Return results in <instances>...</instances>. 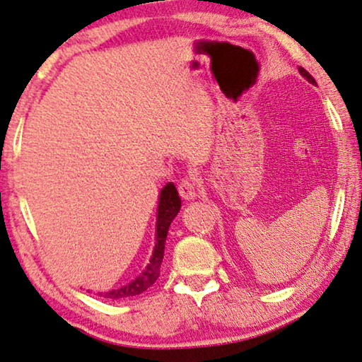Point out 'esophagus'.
Returning <instances> with one entry per match:
<instances>
[{"label":"esophagus","instance_id":"1","mask_svg":"<svg viewBox=\"0 0 362 362\" xmlns=\"http://www.w3.org/2000/svg\"><path fill=\"white\" fill-rule=\"evenodd\" d=\"M179 195L183 199H195L198 197V188L192 177H183L179 182Z\"/></svg>","mask_w":362,"mask_h":362}]
</instances>
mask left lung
Listing matches in <instances>:
<instances>
[{
  "mask_svg": "<svg viewBox=\"0 0 362 362\" xmlns=\"http://www.w3.org/2000/svg\"><path fill=\"white\" fill-rule=\"evenodd\" d=\"M299 71H300V74H302V76H304L307 81H309V83H312V84H314L315 83V79L314 78H312L310 76V74H309V71H305V69L304 68H300L299 66Z\"/></svg>",
  "mask_w": 362,
  "mask_h": 362,
  "instance_id": "left-lung-1",
  "label": "left lung"
}]
</instances>
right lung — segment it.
<instances>
[{
    "label": "right lung",
    "mask_w": 362,
    "mask_h": 362,
    "mask_svg": "<svg viewBox=\"0 0 362 362\" xmlns=\"http://www.w3.org/2000/svg\"><path fill=\"white\" fill-rule=\"evenodd\" d=\"M180 209V197L177 193V188L174 183H167L163 188L159 197V208H158V235H156V247L153 252V257L148 263V267L144 272L139 274V276L134 279V281L128 283L123 288L113 289L110 293L99 294L102 298L107 299H127V298H134V296L144 293V291L149 289L151 286L156 283V279L159 278L160 273V263H163L164 258V247H165V237L169 233V226L172 219L175 218L177 213Z\"/></svg>",
    "instance_id": "add662e5"
}]
</instances>
